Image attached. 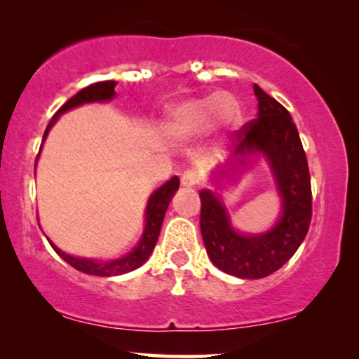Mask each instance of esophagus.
I'll return each instance as SVG.
<instances>
[{
	"mask_svg": "<svg viewBox=\"0 0 359 359\" xmlns=\"http://www.w3.org/2000/svg\"><path fill=\"white\" fill-rule=\"evenodd\" d=\"M198 183H199V176L193 170L184 171V173L181 175V184H183L184 188H194Z\"/></svg>",
	"mask_w": 359,
	"mask_h": 359,
	"instance_id": "obj_1",
	"label": "esophagus"
}]
</instances>
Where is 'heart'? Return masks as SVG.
Instances as JSON below:
<instances>
[{
  "label": "heart",
  "instance_id": "1",
  "mask_svg": "<svg viewBox=\"0 0 359 359\" xmlns=\"http://www.w3.org/2000/svg\"><path fill=\"white\" fill-rule=\"evenodd\" d=\"M240 121V106L229 93L188 97L166 112L165 132L175 140H194L209 129L233 126Z\"/></svg>",
  "mask_w": 359,
  "mask_h": 359
}]
</instances>
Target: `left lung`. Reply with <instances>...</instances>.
<instances>
[{
  "mask_svg": "<svg viewBox=\"0 0 359 359\" xmlns=\"http://www.w3.org/2000/svg\"><path fill=\"white\" fill-rule=\"evenodd\" d=\"M253 91L258 100L257 119L237 132L232 156L212 171V178H237L248 170L252 156L262 155L281 198V215L266 232L242 233L233 229L217 193L212 189L199 193L201 233L210 262L242 279L266 278L289 262L306 238L312 219L311 175L297 127L274 97L258 85Z\"/></svg>",
  "mask_w": 359,
  "mask_h": 359,
  "instance_id": "8db88e82",
  "label": "left lung"
}]
</instances>
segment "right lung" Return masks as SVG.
<instances>
[{"label": "right lung", "instance_id": "1", "mask_svg": "<svg viewBox=\"0 0 359 359\" xmlns=\"http://www.w3.org/2000/svg\"><path fill=\"white\" fill-rule=\"evenodd\" d=\"M116 85H117L116 81H100V83H95V85L83 88V90L78 91L75 96H72L70 100H68L65 104H63L60 109L53 114L52 121L48 122L47 129H46V132H43L42 145H43V142H46L48 132H50V129H52V126L58 121L60 114L73 109V107L88 104V102H106V101L114 100ZM42 145H41V149H42ZM37 158H39V155H37ZM36 163H37V160H36ZM178 188H180V178L178 176H173V178H171L170 181H166L163 186H160L158 189L151 193V196L149 198V203H147V209H145L144 233H142L137 247H134V250L127 255H124V257H121L117 259H107V262H102V259L80 258V257H73V255L62 252V250L58 248L55 243H52L50 240L47 238L48 243L52 245V248L55 250L58 257L65 259L70 266H73L81 273L93 274V276H119V274L134 271V269L142 266V264L149 259L151 252H154L156 240H158V235H160L161 224H163L165 212L171 203V198H173V194L178 191Z\"/></svg>", "mask_w": 359, "mask_h": 359}]
</instances>
